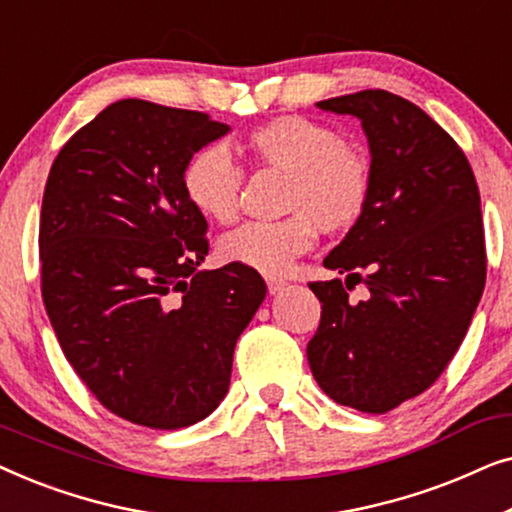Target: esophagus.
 I'll use <instances>...</instances> for the list:
<instances>
[{"mask_svg": "<svg viewBox=\"0 0 512 512\" xmlns=\"http://www.w3.org/2000/svg\"><path fill=\"white\" fill-rule=\"evenodd\" d=\"M265 284H268V291L270 293H279L286 286L284 279L277 277V275H265Z\"/></svg>", "mask_w": 512, "mask_h": 512, "instance_id": "1", "label": "esophagus"}]
</instances>
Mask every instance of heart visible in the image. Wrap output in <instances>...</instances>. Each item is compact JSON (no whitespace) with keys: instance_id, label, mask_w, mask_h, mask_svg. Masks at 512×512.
Returning <instances> with one entry per match:
<instances>
[{"instance_id":"obj_1","label":"heart","mask_w":512,"mask_h":512,"mask_svg":"<svg viewBox=\"0 0 512 512\" xmlns=\"http://www.w3.org/2000/svg\"><path fill=\"white\" fill-rule=\"evenodd\" d=\"M244 151L254 167L284 172L279 221H249L219 244L221 261L279 275L324 235H342L363 219L373 193V163L331 123L284 114L251 128ZM244 170L221 144L193 153L181 188L195 212L228 226L240 216Z\"/></svg>"}]
</instances>
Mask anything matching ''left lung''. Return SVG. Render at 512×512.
I'll return each instance as SVG.
<instances>
[{"mask_svg":"<svg viewBox=\"0 0 512 512\" xmlns=\"http://www.w3.org/2000/svg\"><path fill=\"white\" fill-rule=\"evenodd\" d=\"M317 107L361 121L373 193L324 258L345 282H310L321 319L307 361L335 403L382 415L429 389L471 326L487 277L480 193L464 151L417 104L361 90ZM356 283L369 289L359 304Z\"/></svg>","mask_w":512,"mask_h":512,"instance_id":"obj_1","label":"left lung"}]
</instances>
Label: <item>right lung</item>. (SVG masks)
Wrapping results in <instances>:
<instances>
[{
	"mask_svg": "<svg viewBox=\"0 0 512 512\" xmlns=\"http://www.w3.org/2000/svg\"><path fill=\"white\" fill-rule=\"evenodd\" d=\"M228 125L146 100L109 104L69 137L39 221L41 298L97 401L149 429H184L226 396L233 352L265 298L256 270H200L207 221L181 188Z\"/></svg>",
	"mask_w": 512,
	"mask_h": 512,
	"instance_id": "obj_1",
	"label": "right lung"
}]
</instances>
